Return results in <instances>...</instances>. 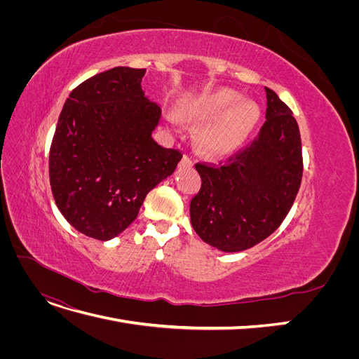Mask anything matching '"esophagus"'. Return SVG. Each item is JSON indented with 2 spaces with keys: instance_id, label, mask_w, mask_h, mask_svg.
<instances>
[{
  "instance_id": "34e87169",
  "label": "esophagus",
  "mask_w": 359,
  "mask_h": 359,
  "mask_svg": "<svg viewBox=\"0 0 359 359\" xmlns=\"http://www.w3.org/2000/svg\"><path fill=\"white\" fill-rule=\"evenodd\" d=\"M181 165H184V166H191V165H193L191 157H190L189 154H184V157H182V160H181Z\"/></svg>"
}]
</instances>
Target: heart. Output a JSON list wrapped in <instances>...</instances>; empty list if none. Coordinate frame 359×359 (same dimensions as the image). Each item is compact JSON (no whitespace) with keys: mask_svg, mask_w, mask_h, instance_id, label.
Returning <instances> with one entry per match:
<instances>
[{"mask_svg":"<svg viewBox=\"0 0 359 359\" xmlns=\"http://www.w3.org/2000/svg\"><path fill=\"white\" fill-rule=\"evenodd\" d=\"M241 94L229 88L205 93L184 106L193 121L206 123L199 144L211 156H227L240 148L259 121L260 111L253 102H240Z\"/></svg>","mask_w":359,"mask_h":359,"instance_id":"b5f03b06","label":"heart"}]
</instances>
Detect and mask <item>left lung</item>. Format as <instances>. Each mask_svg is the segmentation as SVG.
<instances>
[{"label": "left lung", "instance_id": "left-lung-1", "mask_svg": "<svg viewBox=\"0 0 359 359\" xmlns=\"http://www.w3.org/2000/svg\"><path fill=\"white\" fill-rule=\"evenodd\" d=\"M266 121L245 148L219 166L196 163L202 186L190 202L193 229L226 253L264 241L283 223L302 178L297 119L269 88Z\"/></svg>", "mask_w": 359, "mask_h": 359}]
</instances>
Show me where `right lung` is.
Returning <instances> with one entry per match:
<instances>
[{
	"label": "right lung",
	"mask_w": 359,
	"mask_h": 359,
	"mask_svg": "<svg viewBox=\"0 0 359 359\" xmlns=\"http://www.w3.org/2000/svg\"><path fill=\"white\" fill-rule=\"evenodd\" d=\"M145 69L115 67L70 93L49 151L58 210L81 233L112 240L135 222L147 194L182 154L153 139L161 109L147 99Z\"/></svg>",
	"instance_id": "obj_1"
}]
</instances>
